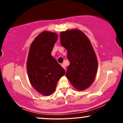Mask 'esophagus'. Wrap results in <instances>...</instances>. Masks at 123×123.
Wrapping results in <instances>:
<instances>
[{"label": "esophagus", "mask_w": 123, "mask_h": 123, "mask_svg": "<svg viewBox=\"0 0 123 123\" xmlns=\"http://www.w3.org/2000/svg\"><path fill=\"white\" fill-rule=\"evenodd\" d=\"M61 65L62 67L65 70H66V67H65V65L64 63H61Z\"/></svg>", "instance_id": "obj_1"}]
</instances>
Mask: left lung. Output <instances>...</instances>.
Masks as SVG:
<instances>
[{"instance_id":"obj_1","label":"left lung","mask_w":123,"mask_h":123,"mask_svg":"<svg viewBox=\"0 0 123 123\" xmlns=\"http://www.w3.org/2000/svg\"><path fill=\"white\" fill-rule=\"evenodd\" d=\"M60 40L67 50L70 62L66 77L78 90L88 88L98 70V61L88 38L82 31L75 29L61 32Z\"/></svg>"}]
</instances>
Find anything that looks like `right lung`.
I'll list each match as a JSON object with an SVG mask.
<instances>
[{"label":"right lung","mask_w":123,"mask_h":123,"mask_svg":"<svg viewBox=\"0 0 123 123\" xmlns=\"http://www.w3.org/2000/svg\"><path fill=\"white\" fill-rule=\"evenodd\" d=\"M57 39L56 33L44 31L35 38L29 49L26 63L29 81L43 95H51L58 81L65 74L64 69L51 55Z\"/></svg>","instance_id":"1"}]
</instances>
